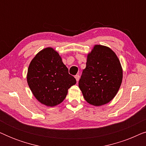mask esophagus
I'll list each match as a JSON object with an SVG mask.
<instances>
[{
  "label": "esophagus",
  "mask_w": 146,
  "mask_h": 146,
  "mask_svg": "<svg viewBox=\"0 0 146 146\" xmlns=\"http://www.w3.org/2000/svg\"><path fill=\"white\" fill-rule=\"evenodd\" d=\"M75 78H76V81H77V82H78L79 81V79H80V76H79L78 74L76 75V76H75Z\"/></svg>",
  "instance_id": "esophagus-1"
}]
</instances>
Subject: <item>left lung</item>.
<instances>
[{
  "mask_svg": "<svg viewBox=\"0 0 146 146\" xmlns=\"http://www.w3.org/2000/svg\"><path fill=\"white\" fill-rule=\"evenodd\" d=\"M122 78V67L115 53L110 48L96 44L87 54L78 86L88 103L100 106L112 100Z\"/></svg>",
  "mask_w": 146,
  "mask_h": 146,
  "instance_id": "1",
  "label": "left lung"
}]
</instances>
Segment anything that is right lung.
Instances as JSON below:
<instances>
[{
	"instance_id": "1",
	"label": "right lung",
	"mask_w": 146,
	"mask_h": 146,
	"mask_svg": "<svg viewBox=\"0 0 146 146\" xmlns=\"http://www.w3.org/2000/svg\"><path fill=\"white\" fill-rule=\"evenodd\" d=\"M28 85L39 102L54 107L62 102L68 90L76 80L53 48H45L38 52L28 68Z\"/></svg>"
}]
</instances>
